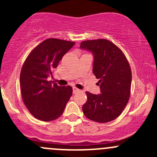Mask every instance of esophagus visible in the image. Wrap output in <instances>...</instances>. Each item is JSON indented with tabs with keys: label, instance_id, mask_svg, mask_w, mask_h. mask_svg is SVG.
Wrapping results in <instances>:
<instances>
[{
	"label": "esophagus",
	"instance_id": "obj_1",
	"mask_svg": "<svg viewBox=\"0 0 157 157\" xmlns=\"http://www.w3.org/2000/svg\"><path fill=\"white\" fill-rule=\"evenodd\" d=\"M80 91V90H78L77 87H73V93H77Z\"/></svg>",
	"mask_w": 157,
	"mask_h": 157
}]
</instances>
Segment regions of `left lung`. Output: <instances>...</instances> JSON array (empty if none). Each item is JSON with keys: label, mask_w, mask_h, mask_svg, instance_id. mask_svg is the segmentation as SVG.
<instances>
[{"label": "left lung", "mask_w": 157, "mask_h": 157, "mask_svg": "<svg viewBox=\"0 0 157 157\" xmlns=\"http://www.w3.org/2000/svg\"><path fill=\"white\" fill-rule=\"evenodd\" d=\"M80 48L94 55L93 72L99 80L101 91L99 95L86 92L83 114L92 121L109 122L121 115L129 100L132 78L130 64L122 51L107 39L83 41Z\"/></svg>", "instance_id": "obj_1"}]
</instances>
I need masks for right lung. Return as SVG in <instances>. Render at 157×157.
I'll use <instances>...</instances> for the list:
<instances>
[{"mask_svg": "<svg viewBox=\"0 0 157 157\" xmlns=\"http://www.w3.org/2000/svg\"><path fill=\"white\" fill-rule=\"evenodd\" d=\"M75 42L50 38L32 50L20 72L23 101L35 118L50 121L64 112L73 90L48 81V77L58 67L63 56Z\"/></svg>", "mask_w": 157, "mask_h": 157, "instance_id": "obj_1", "label": "right lung"}]
</instances>
